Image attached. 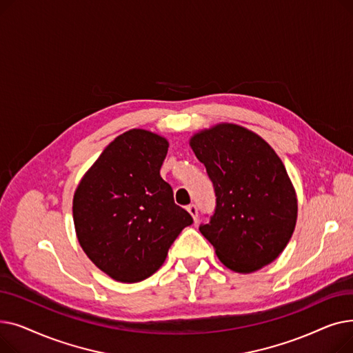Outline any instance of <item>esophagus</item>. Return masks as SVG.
<instances>
[{
  "mask_svg": "<svg viewBox=\"0 0 353 353\" xmlns=\"http://www.w3.org/2000/svg\"><path fill=\"white\" fill-rule=\"evenodd\" d=\"M186 209H188V212L192 214V217H193L194 221H196L197 217H199V209H197V206H196V205H189Z\"/></svg>",
  "mask_w": 353,
  "mask_h": 353,
  "instance_id": "obj_1",
  "label": "esophagus"
}]
</instances>
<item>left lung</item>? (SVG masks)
Listing matches in <instances>:
<instances>
[{"instance_id": "obj_1", "label": "left lung", "mask_w": 353, "mask_h": 353, "mask_svg": "<svg viewBox=\"0 0 353 353\" xmlns=\"http://www.w3.org/2000/svg\"><path fill=\"white\" fill-rule=\"evenodd\" d=\"M189 143L213 181L214 214L199 230L219 261L237 273L272 263L298 219V197L279 156L261 136L232 123L200 130Z\"/></svg>"}]
</instances>
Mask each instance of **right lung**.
Segmentation results:
<instances>
[{
    "label": "right lung",
    "instance_id": "add662e5",
    "mask_svg": "<svg viewBox=\"0 0 353 353\" xmlns=\"http://www.w3.org/2000/svg\"><path fill=\"white\" fill-rule=\"evenodd\" d=\"M169 141L133 128L111 141L80 180L72 199L79 243L111 279L134 283L164 263L180 232L193 223L160 176Z\"/></svg>",
    "mask_w": 353,
    "mask_h": 353
}]
</instances>
